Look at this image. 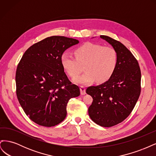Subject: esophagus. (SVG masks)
Here are the masks:
<instances>
[{
  "label": "esophagus",
  "mask_w": 156,
  "mask_h": 156,
  "mask_svg": "<svg viewBox=\"0 0 156 156\" xmlns=\"http://www.w3.org/2000/svg\"><path fill=\"white\" fill-rule=\"evenodd\" d=\"M80 90H81V95H84V94H86L85 87L81 86V87H80Z\"/></svg>",
  "instance_id": "1"
}]
</instances>
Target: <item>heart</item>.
Segmentation results:
<instances>
[{"label": "heart", "mask_w": 156, "mask_h": 156, "mask_svg": "<svg viewBox=\"0 0 156 156\" xmlns=\"http://www.w3.org/2000/svg\"><path fill=\"white\" fill-rule=\"evenodd\" d=\"M75 56L64 53L61 63L70 77L77 76L84 65L86 72L75 78L77 84H88L96 79L98 83H104L115 73L118 63V55L114 48L92 43H87L75 50Z\"/></svg>", "instance_id": "obj_1"}]
</instances>
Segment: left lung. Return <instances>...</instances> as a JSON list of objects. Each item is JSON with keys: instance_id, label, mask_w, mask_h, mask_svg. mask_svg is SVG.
<instances>
[{"instance_id": "obj_1", "label": "left lung", "mask_w": 156, "mask_h": 156, "mask_svg": "<svg viewBox=\"0 0 156 156\" xmlns=\"http://www.w3.org/2000/svg\"><path fill=\"white\" fill-rule=\"evenodd\" d=\"M118 55V63L112 77L101 84L87 88L93 98L88 115L102 127L114 126L124 121L133 111L139 98L141 73L138 61L120 41L101 35Z\"/></svg>"}]
</instances>
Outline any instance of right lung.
Listing matches in <instances>:
<instances>
[{
	"label": "right lung",
	"mask_w": 156,
	"mask_h": 156,
	"mask_svg": "<svg viewBox=\"0 0 156 156\" xmlns=\"http://www.w3.org/2000/svg\"><path fill=\"white\" fill-rule=\"evenodd\" d=\"M79 43L59 36L46 37L23 54L16 74V94L21 107L37 124L52 127L62 122L71 98L80 95L61 63L64 52Z\"/></svg>",
	"instance_id": "1"
}]
</instances>
